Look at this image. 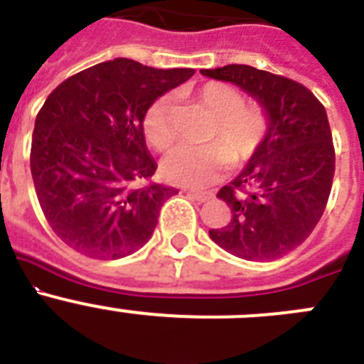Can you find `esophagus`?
<instances>
[{
	"label": "esophagus",
	"mask_w": 364,
	"mask_h": 364,
	"mask_svg": "<svg viewBox=\"0 0 364 364\" xmlns=\"http://www.w3.org/2000/svg\"><path fill=\"white\" fill-rule=\"evenodd\" d=\"M188 197L191 198V200L198 202V204H202V202H208L213 198V195L211 193H198V191H189Z\"/></svg>",
	"instance_id": "obj_1"
}]
</instances>
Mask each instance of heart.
<instances>
[{"mask_svg":"<svg viewBox=\"0 0 364 364\" xmlns=\"http://www.w3.org/2000/svg\"><path fill=\"white\" fill-rule=\"evenodd\" d=\"M202 109L215 118L204 149L171 151L162 162V173L169 182L188 188H204L220 178L233 164L246 162L266 133V117L257 105H244L242 96L235 87L210 82L195 92ZM144 133L147 142L164 151L175 142L171 98H159L144 114Z\"/></svg>","mask_w":364,"mask_h":364,"instance_id":"1","label":"heart"}]
</instances>
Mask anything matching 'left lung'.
Listing matches in <instances>:
<instances>
[{
	"label": "left lung",
	"instance_id": "1",
	"mask_svg": "<svg viewBox=\"0 0 364 364\" xmlns=\"http://www.w3.org/2000/svg\"><path fill=\"white\" fill-rule=\"evenodd\" d=\"M200 73L239 87L266 117L255 153L218 191L231 208V220L210 230L211 240L244 260L281 259L310 237L330 197L336 153L326 111L304 85L255 67Z\"/></svg>",
	"mask_w": 364,
	"mask_h": 364
}]
</instances>
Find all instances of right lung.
Segmentation results:
<instances>
[{
  "mask_svg": "<svg viewBox=\"0 0 364 364\" xmlns=\"http://www.w3.org/2000/svg\"><path fill=\"white\" fill-rule=\"evenodd\" d=\"M193 69H154L114 58L54 89L38 112L31 173L54 233L76 252L117 260L153 235L175 189L149 182L156 162L144 114Z\"/></svg>",
  "mask_w": 364,
  "mask_h": 364,
  "instance_id": "add662e5",
  "label": "right lung"
}]
</instances>
